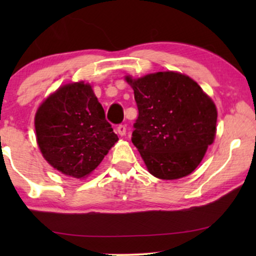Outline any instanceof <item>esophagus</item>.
<instances>
[{
    "instance_id": "34e87169",
    "label": "esophagus",
    "mask_w": 256,
    "mask_h": 256,
    "mask_svg": "<svg viewBox=\"0 0 256 256\" xmlns=\"http://www.w3.org/2000/svg\"><path fill=\"white\" fill-rule=\"evenodd\" d=\"M116 132H118V135L124 136L126 135V132H127V128H126V124H118L116 128Z\"/></svg>"
}]
</instances>
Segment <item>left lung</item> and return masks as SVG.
I'll use <instances>...</instances> for the list:
<instances>
[{
	"mask_svg": "<svg viewBox=\"0 0 256 256\" xmlns=\"http://www.w3.org/2000/svg\"><path fill=\"white\" fill-rule=\"evenodd\" d=\"M126 80L138 110L132 142L149 172L166 180L190 174L214 141L218 113L211 98L177 72Z\"/></svg>",
	"mask_w": 256,
	"mask_h": 256,
	"instance_id": "obj_1",
	"label": "left lung"
}]
</instances>
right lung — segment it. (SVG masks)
Segmentation results:
<instances>
[{"label":"right lung","mask_w":256,"mask_h":256,"mask_svg":"<svg viewBox=\"0 0 256 256\" xmlns=\"http://www.w3.org/2000/svg\"><path fill=\"white\" fill-rule=\"evenodd\" d=\"M34 128L44 158L74 178L88 176L118 140L92 86L82 82L51 94L38 108Z\"/></svg>","instance_id":"right-lung-1"}]
</instances>
